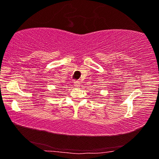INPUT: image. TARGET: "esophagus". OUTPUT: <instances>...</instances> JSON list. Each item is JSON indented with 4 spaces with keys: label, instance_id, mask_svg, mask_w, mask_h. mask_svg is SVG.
<instances>
[{
    "label": "esophagus",
    "instance_id": "obj_1",
    "mask_svg": "<svg viewBox=\"0 0 159 159\" xmlns=\"http://www.w3.org/2000/svg\"><path fill=\"white\" fill-rule=\"evenodd\" d=\"M74 85H75V88H80V84L78 81H76V82H75V84H74Z\"/></svg>",
    "mask_w": 159,
    "mask_h": 159
}]
</instances>
